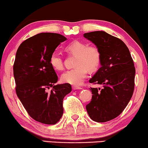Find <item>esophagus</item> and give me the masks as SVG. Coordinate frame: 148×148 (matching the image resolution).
Segmentation results:
<instances>
[{"mask_svg": "<svg viewBox=\"0 0 148 148\" xmlns=\"http://www.w3.org/2000/svg\"><path fill=\"white\" fill-rule=\"evenodd\" d=\"M72 88H73V90H82V88H81V87H79V86H73Z\"/></svg>", "mask_w": 148, "mask_h": 148, "instance_id": "obj_1", "label": "esophagus"}]
</instances>
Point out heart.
Segmentation results:
<instances>
[{
  "label": "heart",
  "instance_id": "heart-1",
  "mask_svg": "<svg viewBox=\"0 0 148 148\" xmlns=\"http://www.w3.org/2000/svg\"><path fill=\"white\" fill-rule=\"evenodd\" d=\"M64 50L68 54L75 55L74 65L76 66L62 74L60 80L62 83L79 86L86 77L88 70L94 72L100 66L101 53L96 46H88L86 42L75 40L66 45ZM49 62L54 70L60 71L63 69V60L58 52H52Z\"/></svg>",
  "mask_w": 148,
  "mask_h": 148
}]
</instances>
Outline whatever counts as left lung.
Returning a JSON list of instances; mask_svg holds the SVG:
<instances>
[{"label": "left lung", "mask_w": 148, "mask_h": 148, "mask_svg": "<svg viewBox=\"0 0 148 148\" xmlns=\"http://www.w3.org/2000/svg\"><path fill=\"white\" fill-rule=\"evenodd\" d=\"M84 36L101 53V67L89 82L103 87L91 88L92 101L86 110L93 121L107 122L121 114L133 96L134 62L129 48L119 38L103 31L89 32Z\"/></svg>", "instance_id": "obj_1"}]
</instances>
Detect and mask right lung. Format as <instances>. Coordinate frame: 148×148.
Instances as JSON below:
<instances>
[{
  "instance_id": "right-lung-1",
  "label": "right lung",
  "mask_w": 148,
  "mask_h": 148,
  "mask_svg": "<svg viewBox=\"0 0 148 148\" xmlns=\"http://www.w3.org/2000/svg\"><path fill=\"white\" fill-rule=\"evenodd\" d=\"M55 33H40L22 42L16 52L13 75L16 93L29 116L38 122L54 125L63 114L62 100L71 92L68 84H57L50 56L65 41ZM52 87L50 92L47 89Z\"/></svg>"
}]
</instances>
